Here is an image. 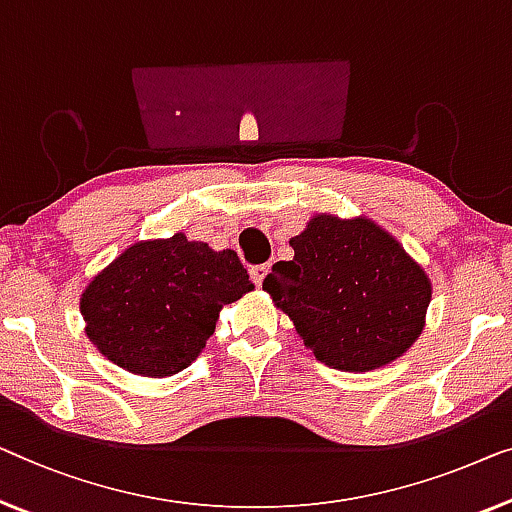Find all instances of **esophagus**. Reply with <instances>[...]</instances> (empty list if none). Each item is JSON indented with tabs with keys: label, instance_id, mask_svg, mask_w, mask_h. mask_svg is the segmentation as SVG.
Returning a JSON list of instances; mask_svg holds the SVG:
<instances>
[{
	"label": "esophagus",
	"instance_id": "1",
	"mask_svg": "<svg viewBox=\"0 0 512 512\" xmlns=\"http://www.w3.org/2000/svg\"><path fill=\"white\" fill-rule=\"evenodd\" d=\"M269 269H271V264H257L250 269V278H253L257 287H262V282L266 278V273H269Z\"/></svg>",
	"mask_w": 512,
	"mask_h": 512
}]
</instances>
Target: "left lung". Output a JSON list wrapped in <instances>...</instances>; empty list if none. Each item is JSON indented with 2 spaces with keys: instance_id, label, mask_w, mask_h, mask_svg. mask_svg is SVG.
<instances>
[{
  "instance_id": "1",
  "label": "left lung",
  "mask_w": 512,
  "mask_h": 512,
  "mask_svg": "<svg viewBox=\"0 0 512 512\" xmlns=\"http://www.w3.org/2000/svg\"><path fill=\"white\" fill-rule=\"evenodd\" d=\"M289 246L294 257L273 264L262 289L319 363L384 368L423 333L432 280L372 218L315 213Z\"/></svg>"
}]
</instances>
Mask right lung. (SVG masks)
Listing matches in <instances>:
<instances>
[{
	"label": "right lung",
	"instance_id": "1",
	"mask_svg": "<svg viewBox=\"0 0 512 512\" xmlns=\"http://www.w3.org/2000/svg\"><path fill=\"white\" fill-rule=\"evenodd\" d=\"M239 255L177 232L135 241L80 294L91 345L137 377L186 370L216 329L223 305L253 292Z\"/></svg>",
	"mask_w": 512,
	"mask_h": 512
}]
</instances>
